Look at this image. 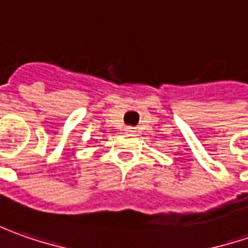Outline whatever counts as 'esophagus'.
Instances as JSON below:
<instances>
[{
    "mask_svg": "<svg viewBox=\"0 0 248 248\" xmlns=\"http://www.w3.org/2000/svg\"><path fill=\"white\" fill-rule=\"evenodd\" d=\"M124 132L129 133V134H134L136 129H134V127H126V129H124Z\"/></svg>",
    "mask_w": 248,
    "mask_h": 248,
    "instance_id": "obj_1",
    "label": "esophagus"
}]
</instances>
